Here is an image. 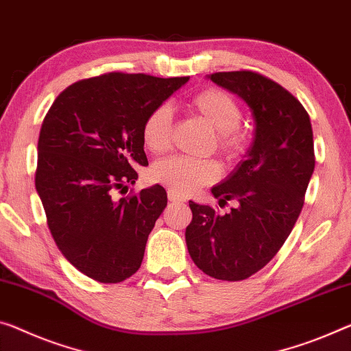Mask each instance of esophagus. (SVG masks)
<instances>
[{
  "label": "esophagus",
  "mask_w": 351,
  "mask_h": 351,
  "mask_svg": "<svg viewBox=\"0 0 351 351\" xmlns=\"http://www.w3.org/2000/svg\"><path fill=\"white\" fill-rule=\"evenodd\" d=\"M168 199L171 202H185V199H183L182 196H179V194L168 190Z\"/></svg>",
  "instance_id": "1"
}]
</instances>
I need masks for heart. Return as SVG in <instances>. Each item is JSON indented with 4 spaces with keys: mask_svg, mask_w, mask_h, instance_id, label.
Segmentation results:
<instances>
[{
    "mask_svg": "<svg viewBox=\"0 0 351 351\" xmlns=\"http://www.w3.org/2000/svg\"><path fill=\"white\" fill-rule=\"evenodd\" d=\"M191 110L217 130V144L221 154L235 158L246 147V134L240 130L241 110L230 94L217 88H207L190 100ZM174 114L168 104L155 106L143 122V143L152 154H163L169 149ZM152 179L179 196H186L197 188L210 185L221 174L215 160L182 157L165 158L152 166Z\"/></svg>",
    "mask_w": 351,
    "mask_h": 351,
    "instance_id": "b5f03b06",
    "label": "heart"
}]
</instances>
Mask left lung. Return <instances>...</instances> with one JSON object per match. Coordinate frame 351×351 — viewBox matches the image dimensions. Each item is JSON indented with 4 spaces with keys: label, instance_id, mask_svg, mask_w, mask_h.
<instances>
[{
    "label": "left lung",
    "instance_id": "left-lung-1",
    "mask_svg": "<svg viewBox=\"0 0 351 351\" xmlns=\"http://www.w3.org/2000/svg\"><path fill=\"white\" fill-rule=\"evenodd\" d=\"M243 99L256 122L245 160L212 188L229 213L190 201L185 232L188 252L199 269L221 281H243L262 269L292 232L315 168L311 119L295 97L257 72L208 75Z\"/></svg>",
    "mask_w": 351,
    "mask_h": 351
}]
</instances>
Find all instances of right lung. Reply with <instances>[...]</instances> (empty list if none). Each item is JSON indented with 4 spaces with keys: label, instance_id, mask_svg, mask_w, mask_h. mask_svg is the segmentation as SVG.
Wrapping results in <instances>:
<instances>
[{
    "label": "right lung",
    "instance_id": "right-lung-1",
    "mask_svg": "<svg viewBox=\"0 0 351 351\" xmlns=\"http://www.w3.org/2000/svg\"><path fill=\"white\" fill-rule=\"evenodd\" d=\"M190 77L111 72L64 89L42 122L36 190L62 256L99 282L141 267L147 237L168 196L154 185L116 199L147 166L143 122Z\"/></svg>",
    "mask_w": 351,
    "mask_h": 351
}]
</instances>
